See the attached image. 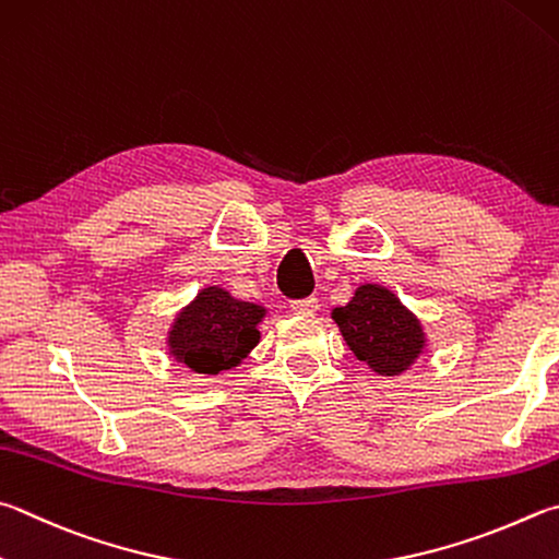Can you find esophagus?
<instances>
[{"mask_svg":"<svg viewBox=\"0 0 559 559\" xmlns=\"http://www.w3.org/2000/svg\"><path fill=\"white\" fill-rule=\"evenodd\" d=\"M290 310L296 314H306V318H312V314H318L320 310V302L318 298H306V300H296L290 306Z\"/></svg>","mask_w":559,"mask_h":559,"instance_id":"1","label":"esophagus"}]
</instances>
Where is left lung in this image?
Segmentation results:
<instances>
[{"instance_id": "obj_1", "label": "left lung", "mask_w": 559, "mask_h": 559, "mask_svg": "<svg viewBox=\"0 0 559 559\" xmlns=\"http://www.w3.org/2000/svg\"><path fill=\"white\" fill-rule=\"evenodd\" d=\"M332 320L354 357L385 379L401 377L428 349L423 322L379 283H361L347 306L332 310Z\"/></svg>"}]
</instances>
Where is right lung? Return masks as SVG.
<instances>
[{"label":"right lung","mask_w":559,"mask_h":559,"mask_svg":"<svg viewBox=\"0 0 559 559\" xmlns=\"http://www.w3.org/2000/svg\"><path fill=\"white\" fill-rule=\"evenodd\" d=\"M266 314L263 306L237 300L219 286L200 288L166 332L170 359L205 377L235 369L259 344V324Z\"/></svg>","instance_id":"add662e5"}]
</instances>
